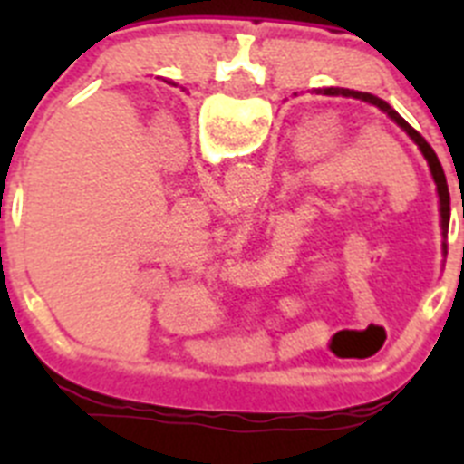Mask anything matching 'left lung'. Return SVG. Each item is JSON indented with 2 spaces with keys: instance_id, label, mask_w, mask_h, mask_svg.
I'll use <instances>...</instances> for the list:
<instances>
[{
  "instance_id": "8db88e82",
  "label": "left lung",
  "mask_w": 464,
  "mask_h": 464,
  "mask_svg": "<svg viewBox=\"0 0 464 464\" xmlns=\"http://www.w3.org/2000/svg\"><path fill=\"white\" fill-rule=\"evenodd\" d=\"M325 94H343V97H355V100H362V102H370V104L379 106L383 113H388V116L392 118V121L397 122V125L404 130V132L409 134V137L413 139V143H416L418 149H420V153H423V158L428 160V165H430V171H432V179L434 183H437V195H440V213H441V229H444V235H446V229H449V218H450V195H449V186H446V176H444V169H441L440 165V160H437V155H434L432 146H430L428 141H425L420 134L413 130L411 125H409L404 118L397 113L395 109H392L388 102H383L381 97H376V94H370V92H358V90H339V88H325L323 90Z\"/></svg>"
}]
</instances>
